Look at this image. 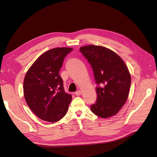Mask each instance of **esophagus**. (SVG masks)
Listing matches in <instances>:
<instances>
[{"mask_svg":"<svg viewBox=\"0 0 157 157\" xmlns=\"http://www.w3.org/2000/svg\"><path fill=\"white\" fill-rule=\"evenodd\" d=\"M81 94H82V92H81V91L80 90H78V91H76V92H75V95H80Z\"/></svg>","mask_w":157,"mask_h":157,"instance_id":"34e87169","label":"esophagus"}]
</instances>
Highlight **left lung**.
<instances>
[{"label": "left lung", "instance_id": "obj_1", "mask_svg": "<svg viewBox=\"0 0 157 157\" xmlns=\"http://www.w3.org/2000/svg\"><path fill=\"white\" fill-rule=\"evenodd\" d=\"M80 51L92 67L97 84L91 112L102 118L116 115L125 105L131 87V75L125 62L116 53L101 46H84Z\"/></svg>", "mask_w": 157, "mask_h": 157}]
</instances>
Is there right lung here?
Instances as JSON below:
<instances>
[{
    "label": "right lung",
    "mask_w": 157,
    "mask_h": 157,
    "mask_svg": "<svg viewBox=\"0 0 157 157\" xmlns=\"http://www.w3.org/2000/svg\"><path fill=\"white\" fill-rule=\"evenodd\" d=\"M72 48H55L44 52L32 65L23 82L25 99L35 114L48 122H56L66 114L72 99L65 92L59 75L64 58Z\"/></svg>",
    "instance_id": "add662e5"
}]
</instances>
